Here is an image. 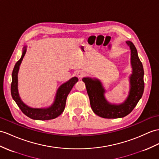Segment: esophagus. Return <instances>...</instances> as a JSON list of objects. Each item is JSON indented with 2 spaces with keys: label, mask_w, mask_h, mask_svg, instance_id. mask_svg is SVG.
Here are the masks:
<instances>
[{
  "label": "esophagus",
  "mask_w": 159,
  "mask_h": 159,
  "mask_svg": "<svg viewBox=\"0 0 159 159\" xmlns=\"http://www.w3.org/2000/svg\"><path fill=\"white\" fill-rule=\"evenodd\" d=\"M77 76H78L79 77H80V78H82V77H83L85 75V73L84 71H79L78 72H77Z\"/></svg>",
  "instance_id": "esophagus-1"
}]
</instances>
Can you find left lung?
<instances>
[{
	"label": "left lung",
	"instance_id": "1",
	"mask_svg": "<svg viewBox=\"0 0 159 159\" xmlns=\"http://www.w3.org/2000/svg\"><path fill=\"white\" fill-rule=\"evenodd\" d=\"M126 43L131 49V63L133 71L130 77L129 94L124 102L119 105L109 104L104 98V93L105 91L99 80L88 77L82 79L86 84L93 112L102 118L116 119L125 117L137 105L144 92V69L142 63L134 44L129 41L126 42Z\"/></svg>",
	"mask_w": 159,
	"mask_h": 159
}]
</instances>
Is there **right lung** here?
I'll return each instance as SVG.
<instances>
[{"label": "right lung", "instance_id": "1", "mask_svg": "<svg viewBox=\"0 0 159 159\" xmlns=\"http://www.w3.org/2000/svg\"><path fill=\"white\" fill-rule=\"evenodd\" d=\"M25 52L26 50L25 46L21 59L17 62L13 68L12 73V82H11V92L12 98L17 103V106L23 112V113L31 119L42 120V121L55 119L59 117L63 112L69 93L70 92L75 84L78 81V79L76 77H72L68 82L61 85L59 88L58 89L55 100L51 107L47 108V109H33V108H30L22 102L19 96L17 90V73L19 66H20L23 58L25 55Z\"/></svg>", "mask_w": 159, "mask_h": 159}]
</instances>
